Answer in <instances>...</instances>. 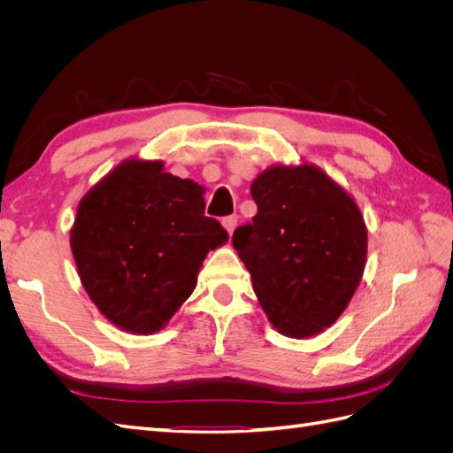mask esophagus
<instances>
[{"label": "esophagus", "instance_id": "obj_1", "mask_svg": "<svg viewBox=\"0 0 453 453\" xmlns=\"http://www.w3.org/2000/svg\"><path fill=\"white\" fill-rule=\"evenodd\" d=\"M223 226L226 228L228 234H232V232H234V228L238 226V217H236V215H228V217H225V219H223Z\"/></svg>", "mask_w": 453, "mask_h": 453}]
</instances>
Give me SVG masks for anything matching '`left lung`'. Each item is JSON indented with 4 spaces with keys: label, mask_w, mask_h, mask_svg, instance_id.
<instances>
[{
    "label": "left lung",
    "mask_w": 453,
    "mask_h": 453,
    "mask_svg": "<svg viewBox=\"0 0 453 453\" xmlns=\"http://www.w3.org/2000/svg\"><path fill=\"white\" fill-rule=\"evenodd\" d=\"M257 215L232 245L268 321L285 336L331 326L365 272L366 226L355 200L313 164L272 166L251 185Z\"/></svg>",
    "instance_id": "1"
}]
</instances>
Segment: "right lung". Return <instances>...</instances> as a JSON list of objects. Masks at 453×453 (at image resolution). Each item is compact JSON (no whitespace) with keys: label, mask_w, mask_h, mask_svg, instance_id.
I'll list each match as a JSON object with an SVG mask.
<instances>
[{"label":"right lung","mask_w":453,"mask_h":453,"mask_svg":"<svg viewBox=\"0 0 453 453\" xmlns=\"http://www.w3.org/2000/svg\"><path fill=\"white\" fill-rule=\"evenodd\" d=\"M203 208V188L164 172L162 160H125L83 196L72 251L109 321L134 334L166 326L195 291L205 255L228 242Z\"/></svg>","instance_id":"right-lung-1"}]
</instances>
